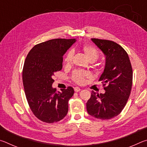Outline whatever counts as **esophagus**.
<instances>
[{
  "mask_svg": "<svg viewBox=\"0 0 147 147\" xmlns=\"http://www.w3.org/2000/svg\"><path fill=\"white\" fill-rule=\"evenodd\" d=\"M74 91H75V92H79L81 90L80 88H78V87H76V88H74Z\"/></svg>",
  "mask_w": 147,
  "mask_h": 147,
  "instance_id": "obj_1",
  "label": "esophagus"
}]
</instances>
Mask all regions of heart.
<instances>
[{
  "instance_id": "1",
  "label": "heart",
  "mask_w": 147,
  "mask_h": 147,
  "mask_svg": "<svg viewBox=\"0 0 147 147\" xmlns=\"http://www.w3.org/2000/svg\"><path fill=\"white\" fill-rule=\"evenodd\" d=\"M82 49L86 55L89 59V61H96L99 57V53L98 50L95 47H94L89 45H84L82 46ZM74 55L73 51H69L66 54L65 58V62L66 64L71 63L73 61ZM88 77V74L83 71H76L73 73V80L74 82L78 84H82L85 82V79Z\"/></svg>"
}]
</instances>
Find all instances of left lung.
I'll return each instance as SVG.
<instances>
[{"mask_svg":"<svg viewBox=\"0 0 147 147\" xmlns=\"http://www.w3.org/2000/svg\"><path fill=\"white\" fill-rule=\"evenodd\" d=\"M91 40L106 56L105 68L98 80L106 92L92 91L87 111L96 119L108 120L120 114L126 106L132 86V68L127 53L119 44L106 39Z\"/></svg>","mask_w":147,"mask_h":147,"instance_id":"1","label":"left lung"}]
</instances>
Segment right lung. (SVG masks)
I'll return each mask as SVG.
<instances>
[{
    "label": "right lung",
    "instance_id": "right-lung-1",
    "mask_svg": "<svg viewBox=\"0 0 147 147\" xmlns=\"http://www.w3.org/2000/svg\"><path fill=\"white\" fill-rule=\"evenodd\" d=\"M75 39H54L35 45L24 61L23 82L26 100L34 115L47 123L59 121L68 112L72 87L57 91L52 87L54 73L61 70L63 56Z\"/></svg>",
    "mask_w": 147,
    "mask_h": 147
}]
</instances>
